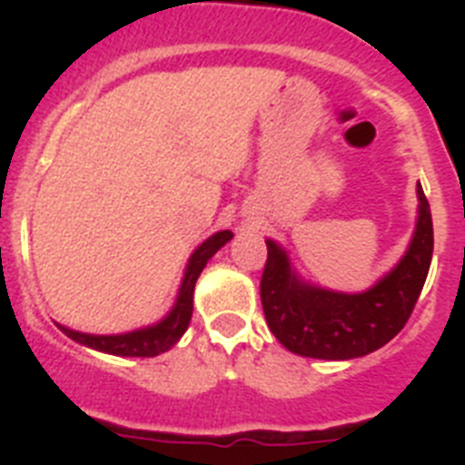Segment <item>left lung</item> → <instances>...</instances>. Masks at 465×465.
I'll return each mask as SVG.
<instances>
[{
  "label": "left lung",
  "instance_id": "obj_1",
  "mask_svg": "<svg viewBox=\"0 0 465 465\" xmlns=\"http://www.w3.org/2000/svg\"><path fill=\"white\" fill-rule=\"evenodd\" d=\"M417 223L408 252L371 289L331 291L295 272L282 244L265 240L268 262L261 279V302L274 338L298 356L349 361L372 354L408 323L424 289L433 256L429 200L417 183Z\"/></svg>",
  "mask_w": 465,
  "mask_h": 465
}]
</instances>
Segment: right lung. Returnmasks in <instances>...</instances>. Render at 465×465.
Returning <instances> with one entry per match:
<instances>
[{"instance_id":"right-lung-1","label":"right lung","mask_w":465,"mask_h":465,"mask_svg":"<svg viewBox=\"0 0 465 465\" xmlns=\"http://www.w3.org/2000/svg\"><path fill=\"white\" fill-rule=\"evenodd\" d=\"M232 240V232L230 230H221V232H213L212 237L197 246L195 252L188 258V265L183 270L182 286H179V293H176L174 305L167 312L158 323L153 326H143L137 331L127 332H116V335H93V332H81L74 331V328L60 326L57 328L72 338L74 342L84 344V347L94 349V351H102V354L111 356H158L165 354L174 347L182 335L186 332L188 323H191L193 316V291H195V282L200 277V272L204 270V265L209 262V258L219 252L221 246H225Z\"/></svg>"}]
</instances>
